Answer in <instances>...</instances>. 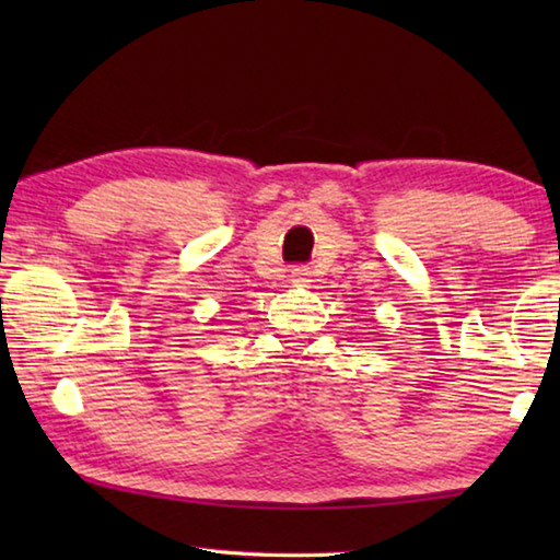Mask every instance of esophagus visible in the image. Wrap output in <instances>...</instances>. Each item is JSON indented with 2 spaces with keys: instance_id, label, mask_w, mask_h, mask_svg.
<instances>
[{
  "instance_id": "esophagus-1",
  "label": "esophagus",
  "mask_w": 560,
  "mask_h": 560,
  "mask_svg": "<svg viewBox=\"0 0 560 560\" xmlns=\"http://www.w3.org/2000/svg\"><path fill=\"white\" fill-rule=\"evenodd\" d=\"M291 283H296V287H308L311 271L306 267H293L291 269Z\"/></svg>"
}]
</instances>
